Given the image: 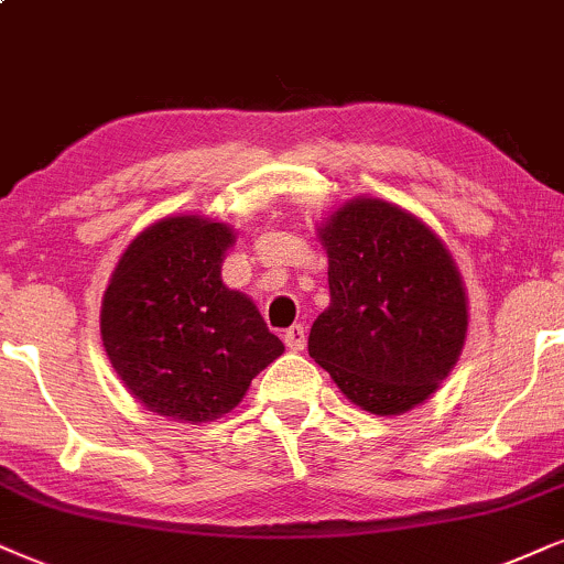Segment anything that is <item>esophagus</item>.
<instances>
[{
  "label": "esophagus",
  "instance_id": "1",
  "mask_svg": "<svg viewBox=\"0 0 564 564\" xmlns=\"http://www.w3.org/2000/svg\"><path fill=\"white\" fill-rule=\"evenodd\" d=\"M284 345H288V350L301 352L305 347V326L303 324L290 326V329L284 332Z\"/></svg>",
  "mask_w": 564,
  "mask_h": 564
}]
</instances>
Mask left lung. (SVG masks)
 Wrapping results in <instances>:
<instances>
[{
  "label": "left lung",
  "mask_w": 564,
  "mask_h": 564,
  "mask_svg": "<svg viewBox=\"0 0 564 564\" xmlns=\"http://www.w3.org/2000/svg\"><path fill=\"white\" fill-rule=\"evenodd\" d=\"M316 238L332 301L311 326V358L373 415L426 402L468 337V295L449 248L415 214L371 196L345 200Z\"/></svg>",
  "instance_id": "1"
}]
</instances>
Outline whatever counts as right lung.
Wrapping results in <instances>:
<instances>
[{"label": "right lung", "instance_id": "obj_1", "mask_svg": "<svg viewBox=\"0 0 564 564\" xmlns=\"http://www.w3.org/2000/svg\"><path fill=\"white\" fill-rule=\"evenodd\" d=\"M235 229L200 214L138 232L109 276L101 343L143 408L180 423L217 421L284 352L248 295L221 282Z\"/></svg>", "mask_w": 564, "mask_h": 564}]
</instances>
